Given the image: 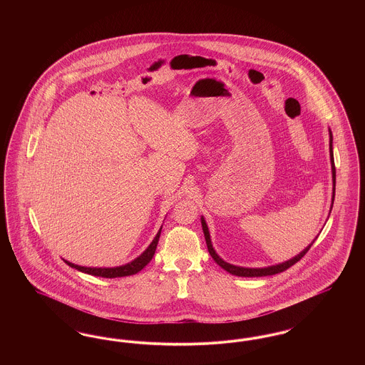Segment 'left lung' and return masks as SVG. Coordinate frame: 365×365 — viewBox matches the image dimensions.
Listing matches in <instances>:
<instances>
[{
	"label": "left lung",
	"mask_w": 365,
	"mask_h": 365,
	"mask_svg": "<svg viewBox=\"0 0 365 365\" xmlns=\"http://www.w3.org/2000/svg\"><path fill=\"white\" fill-rule=\"evenodd\" d=\"M329 134H330V161H331V173H332V198H331V209L334 205V197H335V165H334V153H332V133H331L330 128H329ZM201 226H202V231H204V237H205V241H207V246H208L209 255L212 256V259L216 261L223 269H226L227 272H230L231 275H235V277H245V278H256V277H268V275H275L279 272H283L286 271L287 268H290L292 265H294L297 261L301 260L305 253L311 249L314 240L312 242L309 243L299 255L294 256L293 259L290 260L284 261V262H279L275 265H269V267H262V268H247V267H238V265H234V264H230L227 261L223 260L217 253L216 250L213 249V245L210 241V234H209V228L207 226V222L204 219V216H201Z\"/></svg>",
	"instance_id": "8db88e82"
}]
</instances>
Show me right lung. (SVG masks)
Returning <instances> with one entry per match:
<instances>
[{"label":"right lung","mask_w":365,"mask_h":365,"mask_svg":"<svg viewBox=\"0 0 365 365\" xmlns=\"http://www.w3.org/2000/svg\"><path fill=\"white\" fill-rule=\"evenodd\" d=\"M161 228H163V226L160 227L155 240L139 255L137 259H134V260L130 261L127 264L119 265V267H110V268L109 267H82V265L70 262L68 260H64V262H67L71 268H75L81 272H85L88 275H94V277L122 278V277L135 275L142 268H145L149 264V261L153 259L155 252H156L157 243H158V238H160V234H161Z\"/></svg>","instance_id":"add662e5"}]
</instances>
